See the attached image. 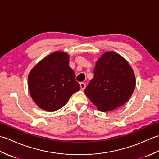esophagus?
<instances>
[{
  "instance_id": "1",
  "label": "esophagus",
  "mask_w": 159,
  "mask_h": 159,
  "mask_svg": "<svg viewBox=\"0 0 159 159\" xmlns=\"http://www.w3.org/2000/svg\"><path fill=\"white\" fill-rule=\"evenodd\" d=\"M80 89L84 90L85 89L86 85L84 83H80Z\"/></svg>"
}]
</instances>
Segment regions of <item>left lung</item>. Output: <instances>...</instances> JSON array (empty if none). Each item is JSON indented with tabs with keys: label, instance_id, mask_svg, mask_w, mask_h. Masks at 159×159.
Masks as SVG:
<instances>
[{
	"label": "left lung",
	"instance_id": "1",
	"mask_svg": "<svg viewBox=\"0 0 159 159\" xmlns=\"http://www.w3.org/2000/svg\"><path fill=\"white\" fill-rule=\"evenodd\" d=\"M93 73L85 93L99 111H113L129 100L136 80L133 69L123 57L113 51L104 53L97 61Z\"/></svg>",
	"mask_w": 159,
	"mask_h": 159
}]
</instances>
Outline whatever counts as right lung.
<instances>
[{
	"instance_id": "1",
	"label": "right lung",
	"mask_w": 159,
	"mask_h": 159,
	"mask_svg": "<svg viewBox=\"0 0 159 159\" xmlns=\"http://www.w3.org/2000/svg\"><path fill=\"white\" fill-rule=\"evenodd\" d=\"M69 59L66 52H55L40 61L30 72L29 93L42 109L51 112L61 109L80 89L75 74L69 66Z\"/></svg>"
}]
</instances>
